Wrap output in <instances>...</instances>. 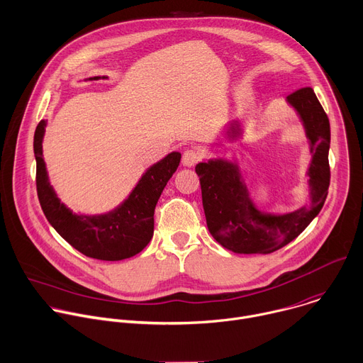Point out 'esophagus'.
I'll return each instance as SVG.
<instances>
[{
    "instance_id": "obj_1",
    "label": "esophagus",
    "mask_w": 363,
    "mask_h": 363,
    "mask_svg": "<svg viewBox=\"0 0 363 363\" xmlns=\"http://www.w3.org/2000/svg\"><path fill=\"white\" fill-rule=\"evenodd\" d=\"M198 160H199V154L195 150H186L182 155V164L184 167H188V168L194 167L198 162Z\"/></svg>"
}]
</instances>
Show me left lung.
Returning <instances> with one entry per match:
<instances>
[{
    "label": "left lung",
    "instance_id": "obj_1",
    "mask_svg": "<svg viewBox=\"0 0 363 363\" xmlns=\"http://www.w3.org/2000/svg\"><path fill=\"white\" fill-rule=\"evenodd\" d=\"M305 131L311 161L306 171V202L292 212L262 211L251 196L239 161L211 158L196 164L206 225L211 235L235 254H271L294 240L320 212L329 188V119L312 88L286 96ZM225 140H242V121L230 119L223 128Z\"/></svg>",
    "mask_w": 363,
    "mask_h": 363
}]
</instances>
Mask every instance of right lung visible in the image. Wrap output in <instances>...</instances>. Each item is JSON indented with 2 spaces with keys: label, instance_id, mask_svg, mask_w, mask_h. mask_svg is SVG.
<instances>
[{
  "label": "right lung",
  "instance_id": "obj_1",
  "mask_svg": "<svg viewBox=\"0 0 363 363\" xmlns=\"http://www.w3.org/2000/svg\"><path fill=\"white\" fill-rule=\"evenodd\" d=\"M105 78L108 77H91L85 81ZM45 127L47 119H41L34 134V155L38 199L51 226L71 247L88 258L121 261L140 254L152 239L155 206L179 165L181 152L174 151L151 165L128 196L111 211L77 213L61 202L50 182L43 157Z\"/></svg>",
  "mask_w": 363,
  "mask_h": 363
}]
</instances>
